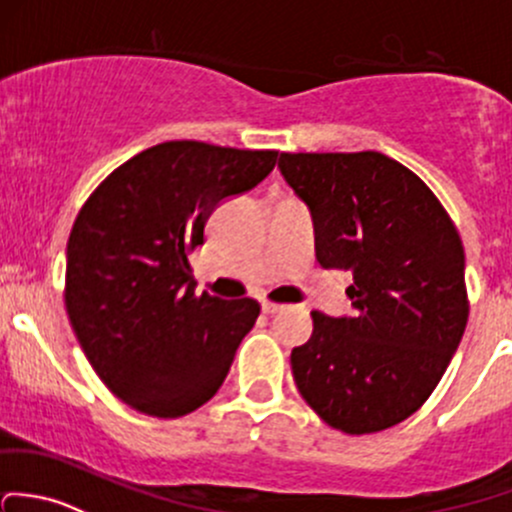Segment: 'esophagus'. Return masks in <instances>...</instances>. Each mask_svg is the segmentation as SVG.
<instances>
[{
  "label": "esophagus",
  "instance_id": "1",
  "mask_svg": "<svg viewBox=\"0 0 512 512\" xmlns=\"http://www.w3.org/2000/svg\"><path fill=\"white\" fill-rule=\"evenodd\" d=\"M262 311H265V314H277V311H282V304H274V301L265 299L262 301Z\"/></svg>",
  "mask_w": 512,
  "mask_h": 512
}]
</instances>
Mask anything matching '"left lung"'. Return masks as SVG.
<instances>
[{"mask_svg":"<svg viewBox=\"0 0 512 512\" xmlns=\"http://www.w3.org/2000/svg\"><path fill=\"white\" fill-rule=\"evenodd\" d=\"M279 169L309 206L321 267L353 272L355 314L311 311L294 383L338 432L395 427L427 402L466 331L459 230L432 188L380 152H282Z\"/></svg>","mask_w":512,"mask_h":512,"instance_id":"1","label":"left lung"}]
</instances>
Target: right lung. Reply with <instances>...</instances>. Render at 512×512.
Listing matches in <instances>:
<instances>
[{
    "mask_svg": "<svg viewBox=\"0 0 512 512\" xmlns=\"http://www.w3.org/2000/svg\"><path fill=\"white\" fill-rule=\"evenodd\" d=\"M274 164V149L174 139L117 166L80 208L68 238V319L98 378L132 410L184 417L223 385L260 304L196 294L188 257L213 208Z\"/></svg>",
    "mask_w": 512,
    "mask_h": 512,
    "instance_id": "right-lung-1",
    "label": "right lung"
}]
</instances>
